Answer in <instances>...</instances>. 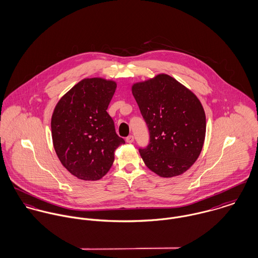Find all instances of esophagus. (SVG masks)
<instances>
[{"label": "esophagus", "instance_id": "obj_1", "mask_svg": "<svg viewBox=\"0 0 258 258\" xmlns=\"http://www.w3.org/2000/svg\"><path fill=\"white\" fill-rule=\"evenodd\" d=\"M126 142H127V143H133V142H134V137H133L132 135L128 136V137L126 138Z\"/></svg>", "mask_w": 258, "mask_h": 258}]
</instances>
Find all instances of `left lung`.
I'll use <instances>...</instances> for the list:
<instances>
[{
	"instance_id": "obj_1",
	"label": "left lung",
	"mask_w": 258,
	"mask_h": 258,
	"mask_svg": "<svg viewBox=\"0 0 258 258\" xmlns=\"http://www.w3.org/2000/svg\"><path fill=\"white\" fill-rule=\"evenodd\" d=\"M132 93L150 135L147 147L139 149L145 165L163 178L182 175L205 142L206 114L200 100L168 74L135 83Z\"/></svg>"
}]
</instances>
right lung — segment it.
<instances>
[{
	"label": "right lung",
	"instance_id": "right-lung-1",
	"mask_svg": "<svg viewBox=\"0 0 258 258\" xmlns=\"http://www.w3.org/2000/svg\"><path fill=\"white\" fill-rule=\"evenodd\" d=\"M115 89L112 80L82 79L60 98L52 113L55 153L63 167L80 180L101 179L114 162V151L125 144L106 111Z\"/></svg>",
	"mask_w": 258,
	"mask_h": 258
}]
</instances>
